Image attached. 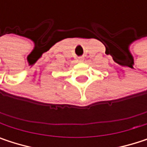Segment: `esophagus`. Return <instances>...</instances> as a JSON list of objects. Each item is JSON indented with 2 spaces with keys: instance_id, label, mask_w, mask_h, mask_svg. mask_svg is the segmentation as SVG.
<instances>
[{
  "instance_id": "obj_1",
  "label": "esophagus",
  "mask_w": 147,
  "mask_h": 147,
  "mask_svg": "<svg viewBox=\"0 0 147 147\" xmlns=\"http://www.w3.org/2000/svg\"><path fill=\"white\" fill-rule=\"evenodd\" d=\"M77 60H78L79 62H83V61H84V57H79Z\"/></svg>"
}]
</instances>
